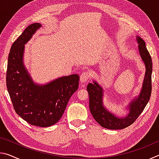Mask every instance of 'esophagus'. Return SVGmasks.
<instances>
[{
	"label": "esophagus",
	"instance_id": "1",
	"mask_svg": "<svg viewBox=\"0 0 159 159\" xmlns=\"http://www.w3.org/2000/svg\"><path fill=\"white\" fill-rule=\"evenodd\" d=\"M90 75L89 74V72L87 71H83L80 76V82H82V83L87 82V80L90 79Z\"/></svg>",
	"mask_w": 159,
	"mask_h": 159
}]
</instances>
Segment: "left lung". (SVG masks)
I'll return each mask as SVG.
<instances>
[{"mask_svg": "<svg viewBox=\"0 0 159 159\" xmlns=\"http://www.w3.org/2000/svg\"><path fill=\"white\" fill-rule=\"evenodd\" d=\"M138 50L146 67L144 79L139 95L129 104V114L125 117L119 118L109 111L103 105V89L98 83L93 81L87 86L89 94V107L91 114L102 127L111 130H120L128 127L135 121L143 111L149 102L152 93V57L147 49L145 42L138 36L136 37Z\"/></svg>", "mask_w": 159, "mask_h": 159, "instance_id": "8db88e82", "label": "left lung"}]
</instances>
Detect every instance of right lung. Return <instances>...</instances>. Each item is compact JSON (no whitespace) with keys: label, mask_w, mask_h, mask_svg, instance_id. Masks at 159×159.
I'll return each instance as SVG.
<instances>
[{"label":"right lung","mask_w":159,"mask_h":159,"mask_svg":"<svg viewBox=\"0 0 159 159\" xmlns=\"http://www.w3.org/2000/svg\"><path fill=\"white\" fill-rule=\"evenodd\" d=\"M41 26L39 23L28 26L13 43L7 60L6 85L15 112L31 125L48 127L61 118L70 98L79 88V76H63L43 85L33 82L24 65V50Z\"/></svg>","instance_id":"right-lung-1"}]
</instances>
